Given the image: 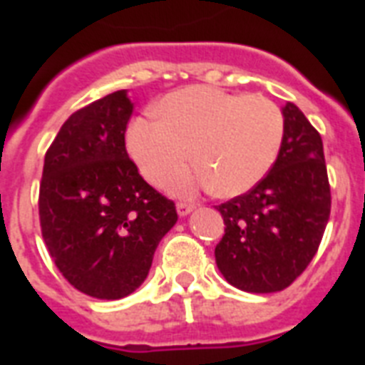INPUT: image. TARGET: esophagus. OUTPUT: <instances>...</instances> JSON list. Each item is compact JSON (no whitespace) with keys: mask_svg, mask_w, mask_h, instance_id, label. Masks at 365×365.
<instances>
[{"mask_svg":"<svg viewBox=\"0 0 365 365\" xmlns=\"http://www.w3.org/2000/svg\"><path fill=\"white\" fill-rule=\"evenodd\" d=\"M176 208H178V214L183 217V216H187L189 212H193L195 206L191 205V202H178Z\"/></svg>","mask_w":365,"mask_h":365,"instance_id":"esophagus-1","label":"esophagus"}]
</instances>
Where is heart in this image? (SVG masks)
Wrapping results in <instances>:
<instances>
[{
	"mask_svg": "<svg viewBox=\"0 0 365 365\" xmlns=\"http://www.w3.org/2000/svg\"><path fill=\"white\" fill-rule=\"evenodd\" d=\"M160 117H140L126 145L149 182L160 183L193 153L199 166L170 180L176 193L212 187L235 197L255 187L277 163L284 115L265 96H242L216 87H185L163 98Z\"/></svg>",
	"mask_w": 365,
	"mask_h": 365,
	"instance_id": "b5f03b06",
	"label": "heart"
}]
</instances>
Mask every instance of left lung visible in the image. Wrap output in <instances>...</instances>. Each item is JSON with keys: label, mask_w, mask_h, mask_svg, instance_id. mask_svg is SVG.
<instances>
[{"label": "left lung", "mask_w": 365, "mask_h": 365, "mask_svg": "<svg viewBox=\"0 0 365 365\" xmlns=\"http://www.w3.org/2000/svg\"><path fill=\"white\" fill-rule=\"evenodd\" d=\"M282 115V148L269 174L217 206L225 223L214 252L217 269L250 294L280 292L305 271L331 210L322 138L292 102Z\"/></svg>", "instance_id": "1"}]
</instances>
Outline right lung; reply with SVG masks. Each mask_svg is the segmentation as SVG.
<instances>
[{
	"label": "right lung",
	"instance_id": "1",
	"mask_svg": "<svg viewBox=\"0 0 365 365\" xmlns=\"http://www.w3.org/2000/svg\"><path fill=\"white\" fill-rule=\"evenodd\" d=\"M134 104L117 91L77 110L45 153L43 240L62 277L96 299L140 288L176 206L149 185L125 148Z\"/></svg>",
	"mask_w": 365,
	"mask_h": 365
}]
</instances>
